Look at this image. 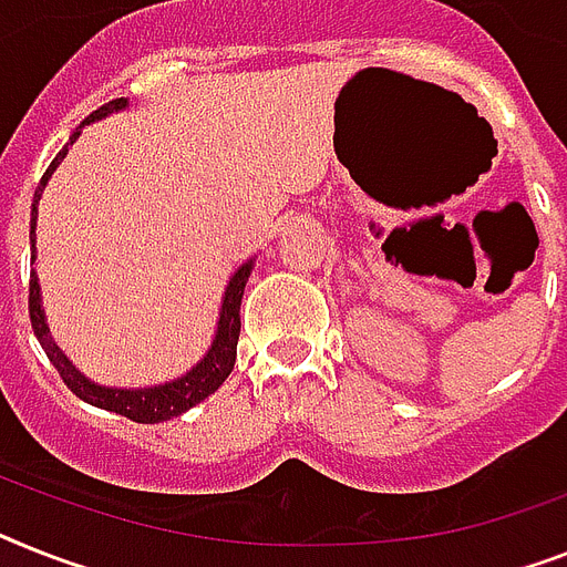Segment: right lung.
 I'll return each instance as SVG.
<instances>
[{
	"instance_id": "1",
	"label": "right lung",
	"mask_w": 567,
	"mask_h": 567,
	"mask_svg": "<svg viewBox=\"0 0 567 567\" xmlns=\"http://www.w3.org/2000/svg\"><path fill=\"white\" fill-rule=\"evenodd\" d=\"M126 106V97H115L110 104H104L101 110H95L89 115L83 124L95 118H104L110 112H118ZM81 135L72 133V142ZM69 147H63L54 156V162L49 165V171L42 173L40 185H37L34 194V208H31V246H34V226H37V203H40V194L45 188V182L58 165L65 158ZM251 272V260L249 264H243L234 278L228 280L226 287V298H223V310H219V324H217V336H214V344L205 353V359L196 364L194 371L185 373L176 382H167V385L158 388H142V391H124V388H101L95 382H89L86 377L74 371V364L60 353V348L51 341L49 327H45V316H42L40 307V284L31 275V284H28V312H31V327H34L37 339H40L42 350H45V357L51 359V364L58 368V373L63 377V382L72 388L74 396H81L83 402L89 405H97V409L115 411L121 417L133 420V423H162V420L179 417L188 409H194L196 402H203L205 396H210L217 391L226 377L231 373L234 359H237V339H240V301H243V289H246V280H249Z\"/></svg>"
}]
</instances>
